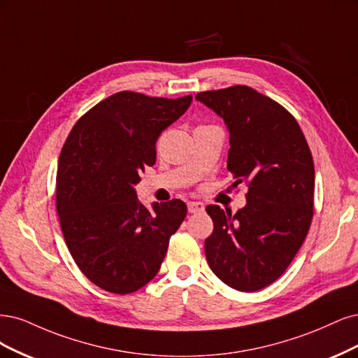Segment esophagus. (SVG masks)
Masks as SVG:
<instances>
[{"instance_id": "obj_1", "label": "esophagus", "mask_w": 358, "mask_h": 358, "mask_svg": "<svg viewBox=\"0 0 358 358\" xmlns=\"http://www.w3.org/2000/svg\"><path fill=\"white\" fill-rule=\"evenodd\" d=\"M187 210L190 214H196V213H202L205 210V205L202 202H189L187 203Z\"/></svg>"}]
</instances>
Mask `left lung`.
<instances>
[{"instance_id":"1","label":"left lung","mask_w":358,"mask_h":358,"mask_svg":"<svg viewBox=\"0 0 358 358\" xmlns=\"http://www.w3.org/2000/svg\"><path fill=\"white\" fill-rule=\"evenodd\" d=\"M223 117L230 134L227 171L244 182L247 205L235 215L208 205L214 230L205 239L211 271L238 292L276 281L302 247L314 215L315 169L297 120L248 86L194 96Z\"/></svg>"}]
</instances>
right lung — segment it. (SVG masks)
Segmentation results:
<instances>
[{"label": "right lung", "instance_id": "right-lung-1", "mask_svg": "<svg viewBox=\"0 0 358 358\" xmlns=\"http://www.w3.org/2000/svg\"><path fill=\"white\" fill-rule=\"evenodd\" d=\"M190 103L192 95L117 92L85 113L66 138L57 162L56 210L78 269L102 290L129 294L152 281L187 214L180 199L147 208L134 186L156 162L159 135Z\"/></svg>", "mask_w": 358, "mask_h": 358}]
</instances>
